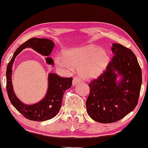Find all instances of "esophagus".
Returning <instances> with one entry per match:
<instances>
[{"label": "esophagus", "mask_w": 148, "mask_h": 148, "mask_svg": "<svg viewBox=\"0 0 148 148\" xmlns=\"http://www.w3.org/2000/svg\"><path fill=\"white\" fill-rule=\"evenodd\" d=\"M79 83H80V80L77 77H75V78H73V79L72 84H73V86H76L77 84H79Z\"/></svg>", "instance_id": "obj_1"}]
</instances>
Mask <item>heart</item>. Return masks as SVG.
I'll list each match as a JSON object with an SVG mask.
<instances>
[{"label": "heart", "mask_w": 148, "mask_h": 148, "mask_svg": "<svg viewBox=\"0 0 148 148\" xmlns=\"http://www.w3.org/2000/svg\"><path fill=\"white\" fill-rule=\"evenodd\" d=\"M54 61L60 69H78L81 77L90 79L102 74L108 66L110 57L106 50L91 45L66 50L64 56H56Z\"/></svg>", "instance_id": "obj_1"}]
</instances>
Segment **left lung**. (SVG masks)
I'll return each mask as SVG.
<instances>
[{
	"instance_id": "8db88e82",
	"label": "left lung",
	"mask_w": 148,
	"mask_h": 148,
	"mask_svg": "<svg viewBox=\"0 0 148 148\" xmlns=\"http://www.w3.org/2000/svg\"><path fill=\"white\" fill-rule=\"evenodd\" d=\"M112 59L106 71L89 84L87 112L101 123L116 122L134 110L140 94L142 74L132 50L112 44ZM121 76L120 80L116 77Z\"/></svg>"
}]
</instances>
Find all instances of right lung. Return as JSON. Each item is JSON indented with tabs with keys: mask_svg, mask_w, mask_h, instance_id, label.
Here are the masks:
<instances>
[{
	"mask_svg": "<svg viewBox=\"0 0 148 148\" xmlns=\"http://www.w3.org/2000/svg\"><path fill=\"white\" fill-rule=\"evenodd\" d=\"M54 46V42L49 39L30 38L18 47L7 65L6 77L8 96L13 106L29 120L44 121L54 118L59 112L64 92L72 86L73 78L60 77L58 75L50 73L48 75V87L45 97L38 103L27 105L21 102L14 93L11 81L13 62L16 56L26 48H31L42 55L47 56L51 54ZM46 60L48 64L54 65L52 58L47 57Z\"/></svg>",
	"mask_w": 148,
	"mask_h": 148,
	"instance_id": "obj_1",
	"label": "right lung"
}]
</instances>
